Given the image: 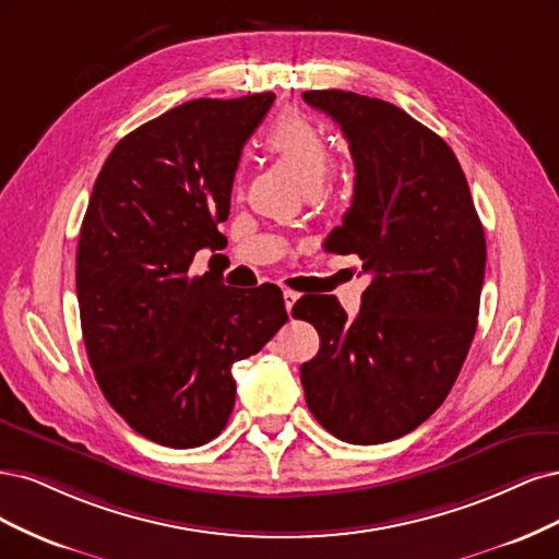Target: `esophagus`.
<instances>
[{
    "instance_id": "1",
    "label": "esophagus",
    "mask_w": 559,
    "mask_h": 559,
    "mask_svg": "<svg viewBox=\"0 0 559 559\" xmlns=\"http://www.w3.org/2000/svg\"><path fill=\"white\" fill-rule=\"evenodd\" d=\"M299 299V293H295V290H290V287H285L283 290V301H285V309H287V313H293V306H295V301Z\"/></svg>"
}]
</instances>
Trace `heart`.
I'll return each mask as SVG.
<instances>
[{
	"label": "heart",
	"mask_w": 559,
	"mask_h": 559,
	"mask_svg": "<svg viewBox=\"0 0 559 559\" xmlns=\"http://www.w3.org/2000/svg\"><path fill=\"white\" fill-rule=\"evenodd\" d=\"M266 146L281 155L304 186L322 181L330 167V148L325 136L313 122L301 116L281 118L266 134Z\"/></svg>",
	"instance_id": "b5f03b06"
}]
</instances>
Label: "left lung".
<instances>
[{"label": "left lung", "instance_id": "obj_1", "mask_svg": "<svg viewBox=\"0 0 559 559\" xmlns=\"http://www.w3.org/2000/svg\"><path fill=\"white\" fill-rule=\"evenodd\" d=\"M301 97L338 124L355 165L353 204L325 246L371 274L353 320L330 295L295 304L293 316L320 334L301 365L304 397L336 439L385 443L423 425L455 383L476 334L485 234L439 134L383 99Z\"/></svg>", "mask_w": 559, "mask_h": 559}]
</instances>
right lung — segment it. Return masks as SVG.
<instances>
[{
	"instance_id": "obj_1",
	"label": "right lung",
	"mask_w": 559,
	"mask_h": 559,
	"mask_svg": "<svg viewBox=\"0 0 559 559\" xmlns=\"http://www.w3.org/2000/svg\"><path fill=\"white\" fill-rule=\"evenodd\" d=\"M272 93L192 99L116 143L97 176L76 250L90 367L120 418L159 445L221 435L237 397L231 365L255 355L287 313L281 287L229 290L190 274L225 248L234 174Z\"/></svg>"
}]
</instances>
